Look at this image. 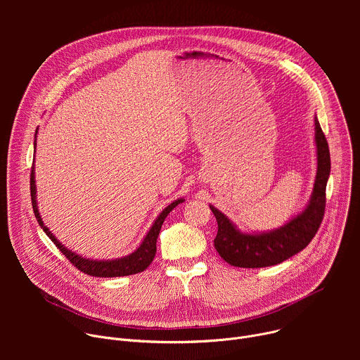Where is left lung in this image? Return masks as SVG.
<instances>
[{"label": "left lung", "instance_id": "obj_1", "mask_svg": "<svg viewBox=\"0 0 360 360\" xmlns=\"http://www.w3.org/2000/svg\"><path fill=\"white\" fill-rule=\"evenodd\" d=\"M315 143L318 169L314 191L306 208L283 226L259 233L240 232L231 219L212 205L218 233L215 249L232 266L265 268L278 265L304 249L316 235L325 214L326 184L330 175V153L328 141L315 115Z\"/></svg>", "mask_w": 360, "mask_h": 360}]
</instances>
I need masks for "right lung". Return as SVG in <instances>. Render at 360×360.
<instances>
[{
  "label": "right lung",
  "mask_w": 360,
  "mask_h": 360,
  "mask_svg": "<svg viewBox=\"0 0 360 360\" xmlns=\"http://www.w3.org/2000/svg\"><path fill=\"white\" fill-rule=\"evenodd\" d=\"M37 132L38 128L35 131V139H37ZM37 141H34V149H35ZM35 169H34V164L31 168V179H30V188H31V202H32V210L35 214V218L39 224V226L42 228V231L48 235V238L56 243V246L63 252V255H65V258L75 266L78 268L81 272L89 275V276H96V278H117V276H128V275H135L139 274L142 271H145L150 262L155 258L157 253V239L161 231V226L165 221V218L168 217V214L179 205L181 202H184L182 198L174 200L172 203H169L168 207L158 215V218L153 222V225L150 226V229L148 231V233L145 235L142 243L138 246L136 250H134L132 253H129L128 256H124V258H118V259H111V261H95V259H86L79 256L78 253L67 249L51 231L44 225L42 218L39 215L38 211V205H37V185H35Z\"/></svg>",
  "instance_id": "add662e5"
}]
</instances>
